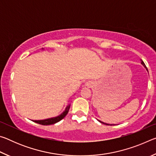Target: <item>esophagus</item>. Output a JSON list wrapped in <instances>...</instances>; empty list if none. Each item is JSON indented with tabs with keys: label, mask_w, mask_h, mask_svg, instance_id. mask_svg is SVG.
Masks as SVG:
<instances>
[{
	"label": "esophagus",
	"mask_w": 156,
	"mask_h": 156,
	"mask_svg": "<svg viewBox=\"0 0 156 156\" xmlns=\"http://www.w3.org/2000/svg\"><path fill=\"white\" fill-rule=\"evenodd\" d=\"M91 85H92L91 82H90V81L86 82V83H85V86L86 87H91Z\"/></svg>",
	"instance_id": "obj_1"
}]
</instances>
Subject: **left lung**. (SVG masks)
Masks as SVG:
<instances>
[{
  "instance_id": "8db88e82",
  "label": "left lung",
  "mask_w": 156,
  "mask_h": 156,
  "mask_svg": "<svg viewBox=\"0 0 156 156\" xmlns=\"http://www.w3.org/2000/svg\"><path fill=\"white\" fill-rule=\"evenodd\" d=\"M141 60V64H142V65H143L144 67V68L146 69L147 70V67H146V65H145V64H144V62L142 61V60ZM147 71H148V70H147ZM98 120L100 122H101V123H102V124H105V125H112V124H107V123H105V122H102V121H100V120Z\"/></svg>"
}]
</instances>
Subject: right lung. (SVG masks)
Returning <instances> with one entry per match:
<instances>
[{"mask_svg": "<svg viewBox=\"0 0 156 156\" xmlns=\"http://www.w3.org/2000/svg\"><path fill=\"white\" fill-rule=\"evenodd\" d=\"M42 49H44L43 48H42ZM70 108V104H69L67 107H66L65 109L64 112H63L61 114H60L59 115H57L56 117H53V118H47V119H44V120H32L34 122H36L38 124H40V125H53V124H55L59 121L63 119L69 112V110Z\"/></svg>", "mask_w": 156, "mask_h": 156, "instance_id": "1", "label": "right lung"}]
</instances>
